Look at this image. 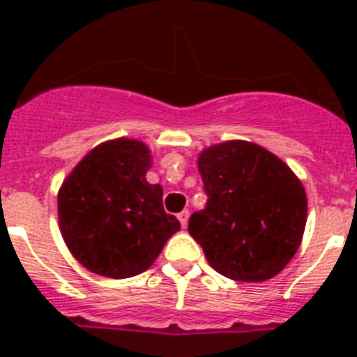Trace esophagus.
Returning a JSON list of instances; mask_svg holds the SVG:
<instances>
[{
  "label": "esophagus",
  "instance_id": "esophagus-1",
  "mask_svg": "<svg viewBox=\"0 0 357 357\" xmlns=\"http://www.w3.org/2000/svg\"><path fill=\"white\" fill-rule=\"evenodd\" d=\"M189 217H190V213L187 211V209H185V211H181L178 215V218H179V222H181V226H187V224H189Z\"/></svg>",
  "mask_w": 357,
  "mask_h": 357
}]
</instances>
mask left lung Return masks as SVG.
Returning a JSON list of instances; mask_svg holds the SVG:
<instances>
[{
	"label": "left lung",
	"mask_w": 357,
	"mask_h": 357,
	"mask_svg": "<svg viewBox=\"0 0 357 357\" xmlns=\"http://www.w3.org/2000/svg\"><path fill=\"white\" fill-rule=\"evenodd\" d=\"M206 209L189 218V234L209 265L235 282H266L300 248L307 196L296 174L272 151L226 140L198 155Z\"/></svg>",
	"instance_id": "8db88e82"
}]
</instances>
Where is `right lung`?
Masks as SVG:
<instances>
[{
  "label": "right lung",
  "mask_w": 357,
  "mask_h": 357,
  "mask_svg": "<svg viewBox=\"0 0 357 357\" xmlns=\"http://www.w3.org/2000/svg\"><path fill=\"white\" fill-rule=\"evenodd\" d=\"M150 148L137 139L92 148L61 185L59 228L70 254L100 276L122 280L148 271L181 226L150 185Z\"/></svg>",
  "instance_id": "right-lung-1"
}]
</instances>
